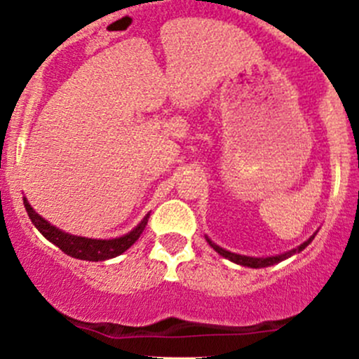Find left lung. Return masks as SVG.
Segmentation results:
<instances>
[{
	"mask_svg": "<svg viewBox=\"0 0 359 359\" xmlns=\"http://www.w3.org/2000/svg\"><path fill=\"white\" fill-rule=\"evenodd\" d=\"M317 232L319 230H316V232L311 233L310 237H308L306 241H304L303 244H299L297 248H292V250L285 251V253H280V255H273V257H248V255H239V253H232V251L225 250V248L217 246L216 243H212V241L209 239V237L205 236L207 243L210 244V248H212L214 251H217L221 257H225V259H229L230 262L233 264H239V266H244V267H253V269H260V267H269V266H274V264H280L283 262V260H287L289 257L296 255V253H301V251L304 250V248L308 246V244L313 241V237L317 236Z\"/></svg>",
	"mask_w": 359,
	"mask_h": 359,
	"instance_id": "8db88e82",
	"label": "left lung"
}]
</instances>
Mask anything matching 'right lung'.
I'll use <instances>...</instances> for the list:
<instances>
[{"mask_svg":"<svg viewBox=\"0 0 359 359\" xmlns=\"http://www.w3.org/2000/svg\"><path fill=\"white\" fill-rule=\"evenodd\" d=\"M22 200H25L26 212H28L32 223L49 243L58 246L69 257H74V259L79 260H90V262H102V260H109L122 255L123 251L129 250L140 239V236L145 230L147 223H149L150 216V214H147L138 225L134 226L130 232H127L126 236L113 237V239H92V237L72 236V233H67L63 230L56 229L48 219H43L39 212H35V209L29 205L26 196Z\"/></svg>","mask_w":359,"mask_h":359,"instance_id":"right-lung-1","label":"right lung"}]
</instances>
